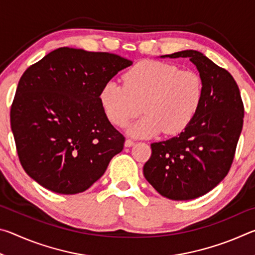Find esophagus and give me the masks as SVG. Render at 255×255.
Instances as JSON below:
<instances>
[{"label": "esophagus", "instance_id": "obj_1", "mask_svg": "<svg viewBox=\"0 0 255 255\" xmlns=\"http://www.w3.org/2000/svg\"><path fill=\"white\" fill-rule=\"evenodd\" d=\"M133 144H135V141L133 140H131V139H126V141H125V146H126V147H130V146H132Z\"/></svg>", "mask_w": 255, "mask_h": 255}]
</instances>
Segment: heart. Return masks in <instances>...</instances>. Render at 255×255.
I'll list each match as a JSON object with an SVG mask.
<instances>
[{
  "label": "heart",
  "mask_w": 255,
  "mask_h": 255,
  "mask_svg": "<svg viewBox=\"0 0 255 255\" xmlns=\"http://www.w3.org/2000/svg\"><path fill=\"white\" fill-rule=\"evenodd\" d=\"M124 85L108 82L100 91V103L109 122L124 127L141 111L129 127L135 136H153L163 130L175 135L187 128L204 100V82L195 71L170 63L143 60L125 73Z\"/></svg>",
  "instance_id": "heart-1"
}]
</instances>
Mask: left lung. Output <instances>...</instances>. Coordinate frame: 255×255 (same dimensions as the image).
<instances>
[{
	"instance_id": "1",
	"label": "left lung",
	"mask_w": 255,
	"mask_h": 255,
	"mask_svg": "<svg viewBox=\"0 0 255 255\" xmlns=\"http://www.w3.org/2000/svg\"><path fill=\"white\" fill-rule=\"evenodd\" d=\"M161 57L190 58L204 82V100L182 132L150 144L144 176L163 197L196 199L213 190L231 169L243 127V101L230 73L200 51L182 50Z\"/></svg>"
}]
</instances>
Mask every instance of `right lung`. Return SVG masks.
I'll use <instances>...</instances> for the list:
<instances>
[{
	"mask_svg": "<svg viewBox=\"0 0 255 255\" xmlns=\"http://www.w3.org/2000/svg\"><path fill=\"white\" fill-rule=\"evenodd\" d=\"M132 64L116 54L55 49L19 81L10 120L21 165L50 191L75 195L101 178L124 148L100 91Z\"/></svg>",
	"mask_w": 255,
	"mask_h": 255,
	"instance_id": "right-lung-1",
	"label": "right lung"
}]
</instances>
